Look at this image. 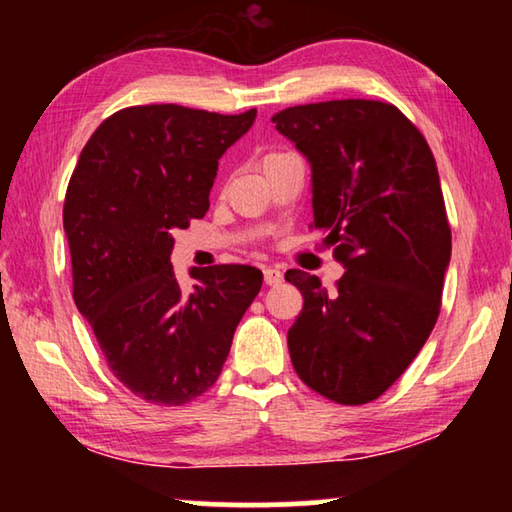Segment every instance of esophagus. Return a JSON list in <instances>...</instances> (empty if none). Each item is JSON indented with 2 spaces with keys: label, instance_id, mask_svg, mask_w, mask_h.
<instances>
[{
  "label": "esophagus",
  "instance_id": "obj_1",
  "mask_svg": "<svg viewBox=\"0 0 512 512\" xmlns=\"http://www.w3.org/2000/svg\"><path fill=\"white\" fill-rule=\"evenodd\" d=\"M282 280H284L282 271H277V268H273V266L264 268V282L268 284V287H275V284H280Z\"/></svg>",
  "mask_w": 512,
  "mask_h": 512
}]
</instances>
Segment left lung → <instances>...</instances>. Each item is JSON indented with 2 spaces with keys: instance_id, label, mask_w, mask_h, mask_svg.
<instances>
[{
  "instance_id": "1",
  "label": "left lung",
  "mask_w": 512,
  "mask_h": 512,
  "mask_svg": "<svg viewBox=\"0 0 512 512\" xmlns=\"http://www.w3.org/2000/svg\"><path fill=\"white\" fill-rule=\"evenodd\" d=\"M311 167L309 228L345 273L334 291L287 271L305 307L289 329L298 377L339 404L393 386L427 343L452 257L443 189L427 140L391 103L343 99L271 117Z\"/></svg>"
}]
</instances>
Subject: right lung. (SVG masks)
<instances>
[{"label":"right lung","mask_w":512,"mask_h":512,"mask_svg":"<svg viewBox=\"0 0 512 512\" xmlns=\"http://www.w3.org/2000/svg\"><path fill=\"white\" fill-rule=\"evenodd\" d=\"M255 117L124 108L94 131L69 180L74 302L115 377L146 402L180 406L205 393L262 289L259 268L219 264L189 268L196 282L185 291L169 262L173 230L205 216L221 155Z\"/></svg>","instance_id":"obj_1"}]
</instances>
